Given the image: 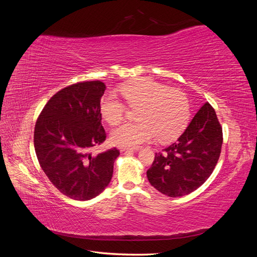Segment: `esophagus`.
Here are the masks:
<instances>
[{"instance_id": "1", "label": "esophagus", "mask_w": 257, "mask_h": 257, "mask_svg": "<svg viewBox=\"0 0 257 257\" xmlns=\"http://www.w3.org/2000/svg\"><path fill=\"white\" fill-rule=\"evenodd\" d=\"M119 150L121 152H126V151H134V149H132V148H126V147H119Z\"/></svg>"}]
</instances>
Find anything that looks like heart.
Returning <instances> with one entry per match:
<instances>
[{
	"mask_svg": "<svg viewBox=\"0 0 257 257\" xmlns=\"http://www.w3.org/2000/svg\"><path fill=\"white\" fill-rule=\"evenodd\" d=\"M130 107H137V122L124 123L111 132L113 144L135 148L158 137L162 143L172 142L185 130L190 120V104L183 92L168 89L151 78H137L119 88ZM125 105L115 93L100 98L99 110L111 125L122 121Z\"/></svg>",
	"mask_w": 257,
	"mask_h": 257,
	"instance_id": "heart-1",
	"label": "heart"
}]
</instances>
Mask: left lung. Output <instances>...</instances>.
<instances>
[{"instance_id":"8db88e82","label":"left lung","mask_w":257,"mask_h":257,"mask_svg":"<svg viewBox=\"0 0 257 257\" xmlns=\"http://www.w3.org/2000/svg\"><path fill=\"white\" fill-rule=\"evenodd\" d=\"M222 126L209 103L197 113L178 141L155 153L148 180L170 197L184 196L197 190L212 174L221 154Z\"/></svg>"}]
</instances>
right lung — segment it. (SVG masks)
I'll return each mask as SVG.
<instances>
[{
	"label": "right lung",
	"instance_id": "1",
	"mask_svg": "<svg viewBox=\"0 0 257 257\" xmlns=\"http://www.w3.org/2000/svg\"><path fill=\"white\" fill-rule=\"evenodd\" d=\"M104 82L83 81L60 90L45 105L34 130L40 165L50 182L76 200L96 197L109 184L116 148L93 155V147L105 142L99 102Z\"/></svg>",
	"mask_w": 257,
	"mask_h": 257
}]
</instances>
